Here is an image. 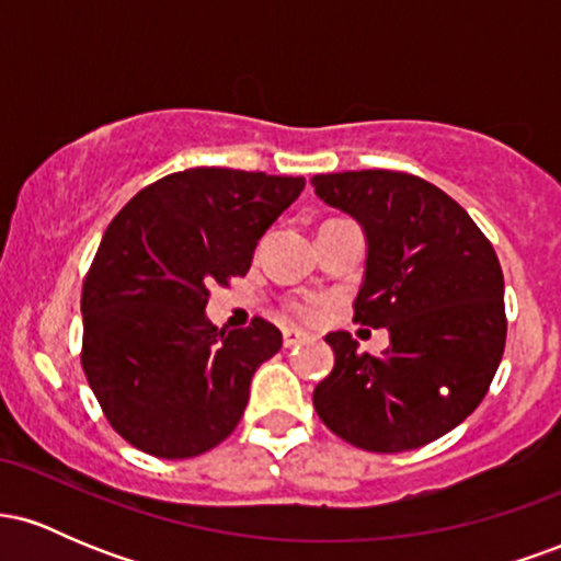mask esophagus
<instances>
[{"label": "esophagus", "mask_w": 561, "mask_h": 561, "mask_svg": "<svg viewBox=\"0 0 561 561\" xmlns=\"http://www.w3.org/2000/svg\"><path fill=\"white\" fill-rule=\"evenodd\" d=\"M282 340H285V347H295V345L306 343L308 334L302 330H295V327H287V330L282 332Z\"/></svg>", "instance_id": "1"}]
</instances>
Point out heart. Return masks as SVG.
Wrapping results in <instances>:
<instances>
[{
  "mask_svg": "<svg viewBox=\"0 0 561 561\" xmlns=\"http://www.w3.org/2000/svg\"><path fill=\"white\" fill-rule=\"evenodd\" d=\"M293 311L298 313V317H302V319H308V317H311V308H308V306H302V302H295V306H293Z\"/></svg>",
  "mask_w": 561,
  "mask_h": 561,
  "instance_id": "b5f03b06",
  "label": "heart"
}]
</instances>
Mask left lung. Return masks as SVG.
Segmentation results:
<instances>
[{
    "label": "left lung",
    "instance_id": "8db88e82",
    "mask_svg": "<svg viewBox=\"0 0 561 561\" xmlns=\"http://www.w3.org/2000/svg\"><path fill=\"white\" fill-rule=\"evenodd\" d=\"M364 227L366 274L353 321L385 327L388 351L358 353L330 332L334 369L313 390L319 420L351 446H427L478 409L506 345L504 274L493 244L456 199L401 171L311 179Z\"/></svg>",
    "mask_w": 561,
    "mask_h": 561
}]
</instances>
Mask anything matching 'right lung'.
<instances>
[{
	"label": "right lung",
	"mask_w": 561,
	"mask_h": 561,
	"mask_svg": "<svg viewBox=\"0 0 561 561\" xmlns=\"http://www.w3.org/2000/svg\"><path fill=\"white\" fill-rule=\"evenodd\" d=\"M302 186L300 176L190 169L145 186L111 221L83 279L81 366L134 448L190 459L242 420L250 379L282 332L261 317L218 332L205 306L210 287L248 274Z\"/></svg>",
	"instance_id": "obj_1"
}]
</instances>
